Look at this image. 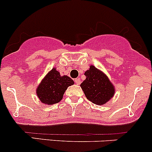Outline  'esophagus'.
<instances>
[{"label":"esophagus","instance_id":"esophagus-1","mask_svg":"<svg viewBox=\"0 0 152 152\" xmlns=\"http://www.w3.org/2000/svg\"><path fill=\"white\" fill-rule=\"evenodd\" d=\"M74 82H75V83H76L77 85H79L81 84V81H80V79H76L74 80Z\"/></svg>","mask_w":152,"mask_h":152}]
</instances>
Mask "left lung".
Segmentation results:
<instances>
[{
  "label": "left lung",
  "mask_w": 152,
  "mask_h": 152,
  "mask_svg": "<svg viewBox=\"0 0 152 152\" xmlns=\"http://www.w3.org/2000/svg\"><path fill=\"white\" fill-rule=\"evenodd\" d=\"M86 79L81 87L87 99L97 105H103L114 96L115 87L107 75L93 65L86 70Z\"/></svg>",
  "instance_id": "8db88e82"
}]
</instances>
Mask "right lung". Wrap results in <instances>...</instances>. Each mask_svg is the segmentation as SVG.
Returning <instances> with one entry per match:
<instances>
[{
  "instance_id": "1",
  "label": "right lung",
  "mask_w": 152,
  "mask_h": 152,
  "mask_svg": "<svg viewBox=\"0 0 152 152\" xmlns=\"http://www.w3.org/2000/svg\"><path fill=\"white\" fill-rule=\"evenodd\" d=\"M73 84L74 82L69 76H60L59 72L53 68L37 87L36 93L42 103L54 104L62 100L67 87Z\"/></svg>"
}]
</instances>
